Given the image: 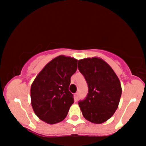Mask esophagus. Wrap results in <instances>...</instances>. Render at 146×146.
Segmentation results:
<instances>
[{
    "label": "esophagus",
    "instance_id": "34e87169",
    "mask_svg": "<svg viewBox=\"0 0 146 146\" xmlns=\"http://www.w3.org/2000/svg\"><path fill=\"white\" fill-rule=\"evenodd\" d=\"M78 92H77V93H76L74 95V100L76 102H77L78 100Z\"/></svg>",
    "mask_w": 146,
    "mask_h": 146
}]
</instances>
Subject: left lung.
<instances>
[{
	"instance_id": "8db88e82",
	"label": "left lung",
	"mask_w": 146,
	"mask_h": 146,
	"mask_svg": "<svg viewBox=\"0 0 146 146\" xmlns=\"http://www.w3.org/2000/svg\"><path fill=\"white\" fill-rule=\"evenodd\" d=\"M78 70L88 85L87 97L78 102L82 115L92 123H104L118 108L122 92L119 79L110 65L98 57L79 60Z\"/></svg>"
}]
</instances>
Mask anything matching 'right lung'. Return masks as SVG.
<instances>
[{
  "label": "right lung",
  "instance_id": "obj_1",
  "mask_svg": "<svg viewBox=\"0 0 146 146\" xmlns=\"http://www.w3.org/2000/svg\"><path fill=\"white\" fill-rule=\"evenodd\" d=\"M78 60L64 55L48 62L36 76L30 90L31 104L41 120L49 124L61 121L74 102L68 90Z\"/></svg>",
  "mask_w": 146,
  "mask_h": 146
}]
</instances>
